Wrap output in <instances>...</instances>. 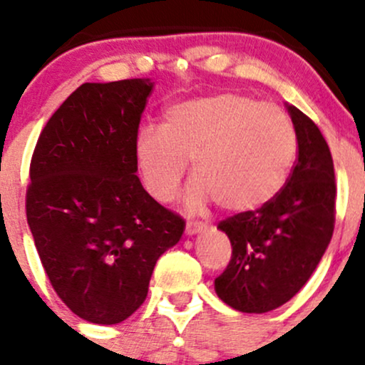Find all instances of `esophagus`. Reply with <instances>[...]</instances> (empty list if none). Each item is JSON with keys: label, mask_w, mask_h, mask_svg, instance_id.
I'll return each mask as SVG.
<instances>
[{"label": "esophagus", "mask_w": 365, "mask_h": 365, "mask_svg": "<svg viewBox=\"0 0 365 365\" xmlns=\"http://www.w3.org/2000/svg\"><path fill=\"white\" fill-rule=\"evenodd\" d=\"M204 223H201V222H189L187 223V227H185V234L187 235H195V234H199V232H202L204 230Z\"/></svg>", "instance_id": "esophagus-1"}]
</instances>
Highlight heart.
Masks as SVG:
<instances>
[{"label":"heart","instance_id":"b5f03b06","mask_svg":"<svg viewBox=\"0 0 365 365\" xmlns=\"http://www.w3.org/2000/svg\"><path fill=\"white\" fill-rule=\"evenodd\" d=\"M289 115L274 103L239 93L187 100L164 112L161 130L143 128L135 158L143 185L159 202L173 201L185 163L195 180L192 210L215 199L222 210L247 213L277 197L296 159Z\"/></svg>","mask_w":365,"mask_h":365}]
</instances>
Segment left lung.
<instances>
[{"label": "left lung", "mask_w": 365, "mask_h": 365, "mask_svg": "<svg viewBox=\"0 0 365 365\" xmlns=\"http://www.w3.org/2000/svg\"><path fill=\"white\" fill-rule=\"evenodd\" d=\"M298 158L277 197L218 223L232 258L215 279L222 302L244 314H265L289 302L317 268L334 230L336 182L331 150L317 124L294 106Z\"/></svg>", "instance_id": "1"}]
</instances>
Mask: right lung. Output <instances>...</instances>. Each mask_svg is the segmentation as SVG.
<instances>
[{
  "label": "right lung",
  "mask_w": 365,
  "mask_h": 365,
  "mask_svg": "<svg viewBox=\"0 0 365 365\" xmlns=\"http://www.w3.org/2000/svg\"><path fill=\"white\" fill-rule=\"evenodd\" d=\"M150 79L85 83L48 119L26 213L55 293L78 317L119 324L145 302L155 262L185 230L147 194L135 143Z\"/></svg>",
  "instance_id": "right-lung-1"
}]
</instances>
